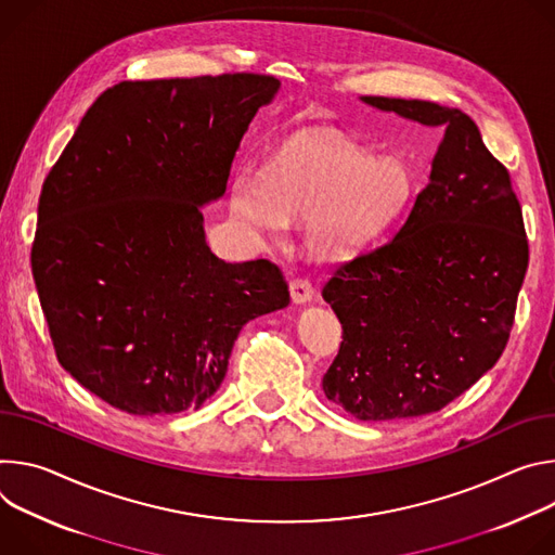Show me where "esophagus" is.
I'll list each match as a JSON object with an SVG mask.
<instances>
[{
    "label": "esophagus",
    "mask_w": 555,
    "mask_h": 555,
    "mask_svg": "<svg viewBox=\"0 0 555 555\" xmlns=\"http://www.w3.org/2000/svg\"><path fill=\"white\" fill-rule=\"evenodd\" d=\"M288 288H291V297H293L295 304L311 301L313 295H315V288H313L311 280H306V278H295V280H291Z\"/></svg>",
    "instance_id": "obj_1"
}]
</instances>
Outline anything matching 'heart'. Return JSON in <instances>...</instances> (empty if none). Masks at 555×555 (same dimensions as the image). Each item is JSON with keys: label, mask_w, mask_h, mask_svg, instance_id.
Instances as JSON below:
<instances>
[{"label": "heart", "mask_w": 555, "mask_h": 555, "mask_svg": "<svg viewBox=\"0 0 555 555\" xmlns=\"http://www.w3.org/2000/svg\"><path fill=\"white\" fill-rule=\"evenodd\" d=\"M410 196L408 171L344 141L291 139L269 158L262 182L233 180V214L278 237L286 218H311L309 242L322 258H341L382 235Z\"/></svg>", "instance_id": "heart-1"}]
</instances>
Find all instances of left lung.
I'll use <instances>...</instances> for the list:
<instances>
[{
  "instance_id": "left-lung-1",
  "label": "left lung",
  "mask_w": 555,
  "mask_h": 555,
  "mask_svg": "<svg viewBox=\"0 0 555 555\" xmlns=\"http://www.w3.org/2000/svg\"><path fill=\"white\" fill-rule=\"evenodd\" d=\"M363 101L446 128L399 231L339 262L322 288L344 331L322 388L354 418L388 421L446 408L501 359L529 244L512 176L465 112Z\"/></svg>"
}]
</instances>
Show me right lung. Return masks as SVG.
<instances>
[{"instance_id": "add662e5", "label": "right lung", "mask_w": 555, "mask_h": 555, "mask_svg": "<svg viewBox=\"0 0 555 555\" xmlns=\"http://www.w3.org/2000/svg\"><path fill=\"white\" fill-rule=\"evenodd\" d=\"M278 88L254 73L116 83L48 171L30 249L41 311L59 363L112 408L198 410L240 328L288 304L278 264L211 254L201 211Z\"/></svg>"}]
</instances>
